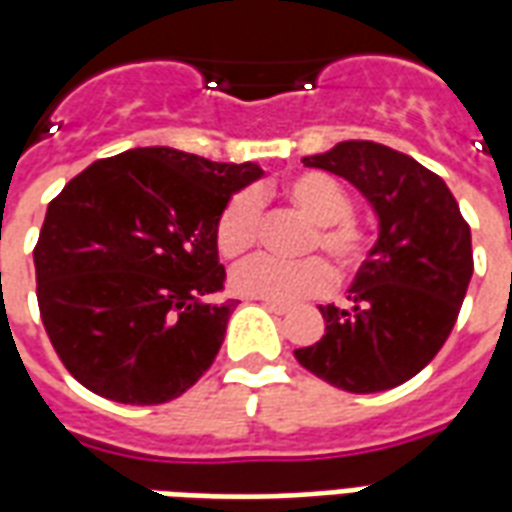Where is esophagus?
<instances>
[{"instance_id": "34e87169", "label": "esophagus", "mask_w": 512, "mask_h": 512, "mask_svg": "<svg viewBox=\"0 0 512 512\" xmlns=\"http://www.w3.org/2000/svg\"><path fill=\"white\" fill-rule=\"evenodd\" d=\"M267 308H270L272 313H278V316H283V313H289V305H283V302H272V300H261Z\"/></svg>"}]
</instances>
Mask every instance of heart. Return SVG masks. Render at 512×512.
Here are the masks:
<instances>
[{
    "label": "heart",
    "instance_id": "heart-1",
    "mask_svg": "<svg viewBox=\"0 0 512 512\" xmlns=\"http://www.w3.org/2000/svg\"><path fill=\"white\" fill-rule=\"evenodd\" d=\"M283 196L313 220V229L302 242L305 253H324L333 261L335 275L346 281L363 267L374 237L354 218V201L338 179L322 171H302L283 185ZM261 207L256 193H234L215 220V248L223 259H240L259 240ZM333 286V270L327 261L302 259L278 261L270 256L242 261L231 272V289L251 300L297 302L319 297Z\"/></svg>",
    "mask_w": 512,
    "mask_h": 512
}]
</instances>
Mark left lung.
Returning a JSON list of instances; mask_svg holds the SVG:
<instances>
[{
  "mask_svg": "<svg viewBox=\"0 0 512 512\" xmlns=\"http://www.w3.org/2000/svg\"><path fill=\"white\" fill-rule=\"evenodd\" d=\"M349 179L379 215V240L357 270L349 305H319L324 335L297 363L346 393H382L431 363L472 281V231L445 179L376 141H341L302 158Z\"/></svg>",
  "mask_w": 512,
  "mask_h": 512,
  "instance_id": "left-lung-1",
  "label": "left lung"
}]
</instances>
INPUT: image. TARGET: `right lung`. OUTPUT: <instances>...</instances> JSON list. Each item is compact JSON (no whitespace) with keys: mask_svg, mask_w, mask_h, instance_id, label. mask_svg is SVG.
<instances>
[{"mask_svg":"<svg viewBox=\"0 0 512 512\" xmlns=\"http://www.w3.org/2000/svg\"><path fill=\"white\" fill-rule=\"evenodd\" d=\"M253 163L169 147L95 160L48 204L35 245L40 319L59 360L92 393L166 404L218 357L234 300L215 248L231 193Z\"/></svg>","mask_w":512,"mask_h":512,"instance_id":"right-lung-1","label":"right lung"}]
</instances>
